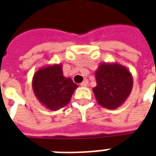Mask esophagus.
Wrapping results in <instances>:
<instances>
[{
  "instance_id": "obj_1",
  "label": "esophagus",
  "mask_w": 156,
  "mask_h": 156,
  "mask_svg": "<svg viewBox=\"0 0 156 156\" xmlns=\"http://www.w3.org/2000/svg\"><path fill=\"white\" fill-rule=\"evenodd\" d=\"M88 81L87 80V79H85L84 81L83 82V83H81V86L82 87H87V86H88Z\"/></svg>"
}]
</instances>
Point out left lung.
<instances>
[{"mask_svg":"<svg viewBox=\"0 0 156 156\" xmlns=\"http://www.w3.org/2000/svg\"><path fill=\"white\" fill-rule=\"evenodd\" d=\"M96 100L103 108L115 109L123 105L133 88V77L127 68L113 62H103L95 72Z\"/></svg>","mask_w":156,"mask_h":156,"instance_id":"obj_1","label":"left lung"}]
</instances>
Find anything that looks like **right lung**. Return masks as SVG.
Segmentation results:
<instances>
[{
	"mask_svg": "<svg viewBox=\"0 0 156 156\" xmlns=\"http://www.w3.org/2000/svg\"><path fill=\"white\" fill-rule=\"evenodd\" d=\"M62 66L48 65L39 68L32 78V89L36 98L50 110H58L69 104L78 85L62 73Z\"/></svg>",
	"mask_w": 156,
	"mask_h": 156,
	"instance_id": "obj_1",
	"label": "right lung"
}]
</instances>
